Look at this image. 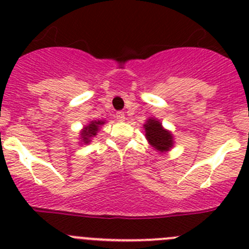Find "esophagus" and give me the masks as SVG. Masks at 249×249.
Masks as SVG:
<instances>
[{
    "label": "esophagus",
    "mask_w": 249,
    "mask_h": 249,
    "mask_svg": "<svg viewBox=\"0 0 249 249\" xmlns=\"http://www.w3.org/2000/svg\"><path fill=\"white\" fill-rule=\"evenodd\" d=\"M115 118H117L118 120H120V122H123V120L125 119V113L123 112V110H118V112L115 113Z\"/></svg>",
    "instance_id": "obj_1"
}]
</instances>
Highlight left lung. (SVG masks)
<instances>
[{
	"mask_svg": "<svg viewBox=\"0 0 249 249\" xmlns=\"http://www.w3.org/2000/svg\"><path fill=\"white\" fill-rule=\"evenodd\" d=\"M145 137L155 149L166 152L172 147V135L162 129L161 124L155 119H149L144 125Z\"/></svg>",
	"mask_w": 249,
	"mask_h": 249,
	"instance_id": "8db88e82",
	"label": "left lung"
}]
</instances>
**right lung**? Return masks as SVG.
Returning <instances> with one entry per match:
<instances>
[{
  "instance_id": "1",
  "label": "right lung",
  "mask_w": 249,
  "mask_h": 249,
  "mask_svg": "<svg viewBox=\"0 0 249 249\" xmlns=\"http://www.w3.org/2000/svg\"><path fill=\"white\" fill-rule=\"evenodd\" d=\"M102 124H105V122H102V120H97L96 122V120H95V122H91V124H89L88 126L84 127V130H83L82 134H80L84 143L90 142V139L96 135V132L99 131V126Z\"/></svg>"
}]
</instances>
